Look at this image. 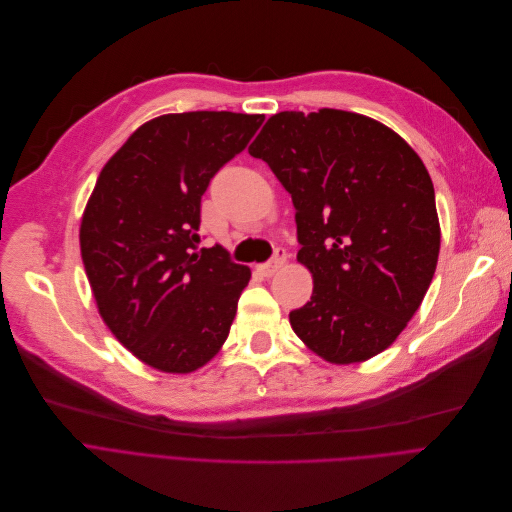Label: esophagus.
Returning <instances> with one entry per match:
<instances>
[{"label": "esophagus", "mask_w": 512, "mask_h": 512, "mask_svg": "<svg viewBox=\"0 0 512 512\" xmlns=\"http://www.w3.org/2000/svg\"><path fill=\"white\" fill-rule=\"evenodd\" d=\"M285 260H287V252H285L283 248H277L275 254H273V258H271L269 262L260 264L258 271H260V275H264V277H271V275H275V273L281 269V266L285 264Z\"/></svg>", "instance_id": "obj_1"}]
</instances>
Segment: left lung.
Instances as JSON below:
<instances>
[{
  "label": "left lung",
  "instance_id": "8db88e82",
  "mask_svg": "<svg viewBox=\"0 0 512 512\" xmlns=\"http://www.w3.org/2000/svg\"><path fill=\"white\" fill-rule=\"evenodd\" d=\"M291 193L310 302L291 329L319 356H377L427 294L440 254L435 191L417 152L362 114L279 112L248 150Z\"/></svg>",
  "mask_w": 512,
  "mask_h": 512
}]
</instances>
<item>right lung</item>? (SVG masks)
I'll return each mask as SVG.
<instances>
[{
	"mask_svg": "<svg viewBox=\"0 0 512 512\" xmlns=\"http://www.w3.org/2000/svg\"><path fill=\"white\" fill-rule=\"evenodd\" d=\"M262 123V114H164L97 177L79 233L85 273L108 329L158 371L204 367L229 335L252 273L218 243L198 250L200 208Z\"/></svg>",
	"mask_w": 512,
	"mask_h": 512,
	"instance_id": "right-lung-1",
	"label": "right lung"
}]
</instances>
